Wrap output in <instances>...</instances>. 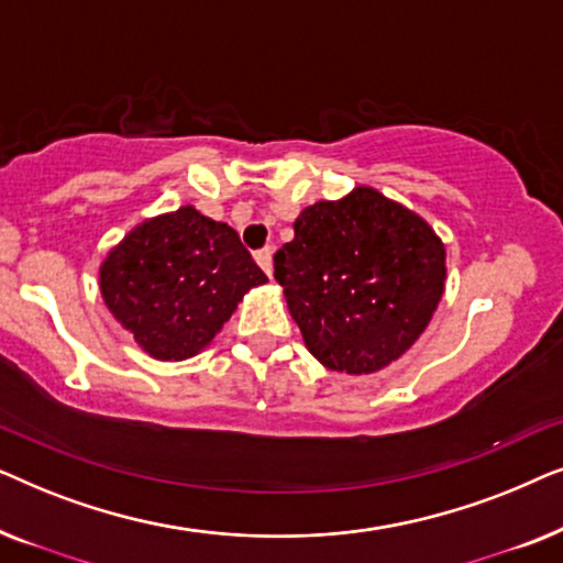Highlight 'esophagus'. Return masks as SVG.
Listing matches in <instances>:
<instances>
[{"label": "esophagus", "instance_id": "1", "mask_svg": "<svg viewBox=\"0 0 563 563\" xmlns=\"http://www.w3.org/2000/svg\"><path fill=\"white\" fill-rule=\"evenodd\" d=\"M272 256H274V251L272 249H264V251H258L256 253V264L264 268V272L272 276V272H274V264H272Z\"/></svg>", "mask_w": 563, "mask_h": 563}]
</instances>
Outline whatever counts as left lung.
Returning a JSON list of instances; mask_svg holds the SVG:
<instances>
[{
    "instance_id": "left-lung-1",
    "label": "left lung",
    "mask_w": 563,
    "mask_h": 563,
    "mask_svg": "<svg viewBox=\"0 0 563 563\" xmlns=\"http://www.w3.org/2000/svg\"><path fill=\"white\" fill-rule=\"evenodd\" d=\"M274 276L322 366L374 374L428 328L445 289V245L420 214L356 187L299 212Z\"/></svg>"
}]
</instances>
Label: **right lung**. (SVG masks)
Here are the masks:
<instances>
[{"label": "right lung", "mask_w": 563, "mask_h": 563, "mask_svg": "<svg viewBox=\"0 0 563 563\" xmlns=\"http://www.w3.org/2000/svg\"><path fill=\"white\" fill-rule=\"evenodd\" d=\"M258 284L266 274L235 230L191 205L143 220L99 266L104 305L158 361L205 351Z\"/></svg>", "instance_id": "add662e5"}]
</instances>
